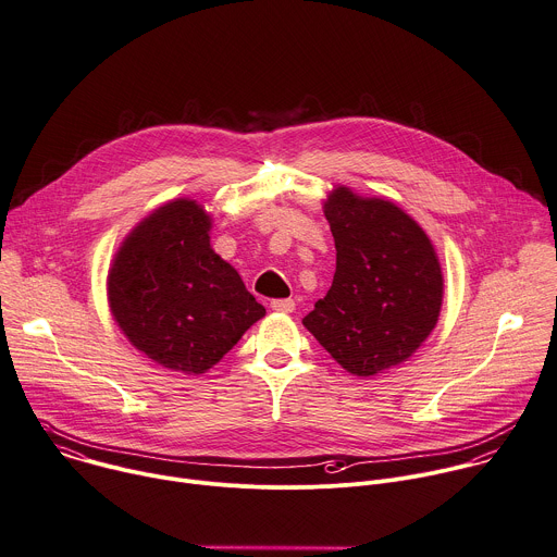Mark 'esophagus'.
<instances>
[{"instance_id":"1","label":"esophagus","mask_w":557,"mask_h":557,"mask_svg":"<svg viewBox=\"0 0 557 557\" xmlns=\"http://www.w3.org/2000/svg\"><path fill=\"white\" fill-rule=\"evenodd\" d=\"M271 308H273L275 312L288 314V312L295 310V301H293V299H273V301H271Z\"/></svg>"}]
</instances>
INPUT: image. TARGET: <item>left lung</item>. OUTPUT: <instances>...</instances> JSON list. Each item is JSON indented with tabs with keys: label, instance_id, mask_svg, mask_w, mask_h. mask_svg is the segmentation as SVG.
<instances>
[{
	"label": "left lung",
	"instance_id": "1",
	"mask_svg": "<svg viewBox=\"0 0 557 557\" xmlns=\"http://www.w3.org/2000/svg\"><path fill=\"white\" fill-rule=\"evenodd\" d=\"M323 214L336 271L301 323L345 372L372 379L409 360L435 330L442 264L426 232L387 199L334 185Z\"/></svg>",
	"mask_w": 557,
	"mask_h": 557
}]
</instances>
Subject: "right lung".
<instances>
[{"instance_id":"right-lung-1","label":"right lung","mask_w":557,"mask_h":557,"mask_svg":"<svg viewBox=\"0 0 557 557\" xmlns=\"http://www.w3.org/2000/svg\"><path fill=\"white\" fill-rule=\"evenodd\" d=\"M210 232L199 201H165L126 234L107 275L109 310L128 343L188 376L206 374L267 314Z\"/></svg>"}]
</instances>
